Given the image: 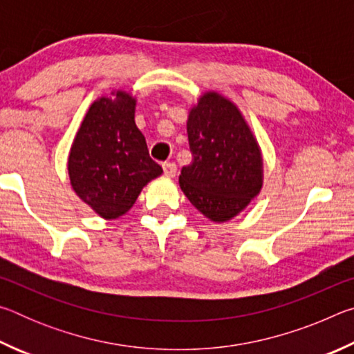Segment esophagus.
Instances as JSON below:
<instances>
[{"label":"esophagus","instance_id":"esophagus-1","mask_svg":"<svg viewBox=\"0 0 354 354\" xmlns=\"http://www.w3.org/2000/svg\"><path fill=\"white\" fill-rule=\"evenodd\" d=\"M162 169H164V173L167 178H175L176 175V165L173 162H164L162 164Z\"/></svg>","mask_w":354,"mask_h":354}]
</instances>
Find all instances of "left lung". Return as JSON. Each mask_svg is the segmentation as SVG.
I'll return each mask as SVG.
<instances>
[{
  "label": "left lung",
  "instance_id": "1",
  "mask_svg": "<svg viewBox=\"0 0 354 354\" xmlns=\"http://www.w3.org/2000/svg\"><path fill=\"white\" fill-rule=\"evenodd\" d=\"M187 137L194 159L183 167L179 187L214 223L241 214L263 185L259 143L241 109L217 91L190 107Z\"/></svg>",
  "mask_w": 354,
  "mask_h": 354
}]
</instances>
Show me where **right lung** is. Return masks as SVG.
<instances>
[{
  "label": "right lung",
  "instance_id": "add662e5",
  "mask_svg": "<svg viewBox=\"0 0 354 354\" xmlns=\"http://www.w3.org/2000/svg\"><path fill=\"white\" fill-rule=\"evenodd\" d=\"M137 98L112 88L88 107L70 147L67 170L75 194L104 220L127 214L142 189L162 175L136 124Z\"/></svg>",
  "mask_w": 354,
  "mask_h": 354
}]
</instances>
